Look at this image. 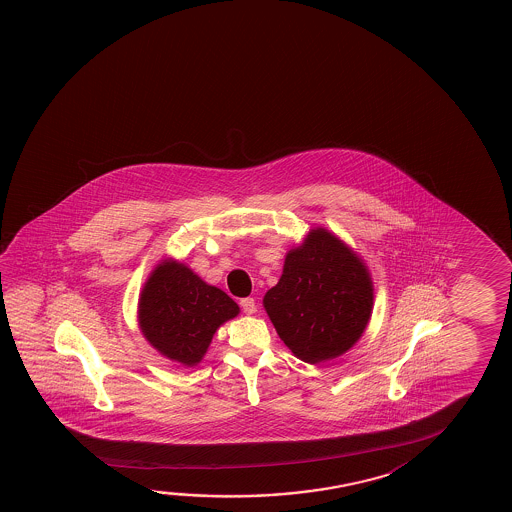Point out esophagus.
<instances>
[{"label":"esophagus","mask_w":512,"mask_h":512,"mask_svg":"<svg viewBox=\"0 0 512 512\" xmlns=\"http://www.w3.org/2000/svg\"><path fill=\"white\" fill-rule=\"evenodd\" d=\"M241 309H243L244 314H253V312L257 310L255 300H253V298H243V300H241Z\"/></svg>","instance_id":"esophagus-1"}]
</instances>
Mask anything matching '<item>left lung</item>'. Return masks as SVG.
<instances>
[{
	"mask_svg": "<svg viewBox=\"0 0 512 512\" xmlns=\"http://www.w3.org/2000/svg\"><path fill=\"white\" fill-rule=\"evenodd\" d=\"M278 336L310 364L350 350L368 325L371 278L355 253L318 228L285 257L284 273L264 296Z\"/></svg>",
	"mask_w": 512,
	"mask_h": 512,
	"instance_id": "obj_1",
	"label": "left lung"
}]
</instances>
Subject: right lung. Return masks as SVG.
Here are the masks:
<instances>
[{"label": "right lung", "instance_id": "right-lung-1", "mask_svg": "<svg viewBox=\"0 0 512 512\" xmlns=\"http://www.w3.org/2000/svg\"><path fill=\"white\" fill-rule=\"evenodd\" d=\"M237 314L239 307L227 293L176 262H164L151 273L139 302L144 337L185 366L202 361L219 325Z\"/></svg>", "mask_w": 512, "mask_h": 512}]
</instances>
